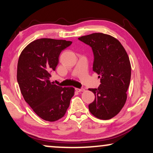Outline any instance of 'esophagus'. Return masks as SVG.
Segmentation results:
<instances>
[{
  "mask_svg": "<svg viewBox=\"0 0 153 153\" xmlns=\"http://www.w3.org/2000/svg\"><path fill=\"white\" fill-rule=\"evenodd\" d=\"M75 90H76V91H77V92H79V93H81V92H84L85 91V89H83V88H75Z\"/></svg>",
  "mask_w": 153,
  "mask_h": 153,
  "instance_id": "obj_1",
  "label": "esophagus"
}]
</instances>
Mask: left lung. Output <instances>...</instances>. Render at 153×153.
Returning a JSON list of instances; mask_svg holds the SVG:
<instances>
[{"label": "left lung", "instance_id": "left-lung-1", "mask_svg": "<svg viewBox=\"0 0 153 153\" xmlns=\"http://www.w3.org/2000/svg\"><path fill=\"white\" fill-rule=\"evenodd\" d=\"M92 47L94 53L93 71L99 75L101 84L90 88L95 94L88 105L96 118L108 120L120 111L127 100L131 79V64L125 48L116 38L102 33L79 37Z\"/></svg>", "mask_w": 153, "mask_h": 153}]
</instances>
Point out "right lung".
<instances>
[{"instance_id": "obj_1", "label": "right lung", "mask_w": 153, "mask_h": 153, "mask_svg": "<svg viewBox=\"0 0 153 153\" xmlns=\"http://www.w3.org/2000/svg\"><path fill=\"white\" fill-rule=\"evenodd\" d=\"M64 39L34 40L20 54L16 78L25 101L43 120L54 122L65 116L74 95L73 87L62 88L50 81L60 52L71 45Z\"/></svg>"}]
</instances>
